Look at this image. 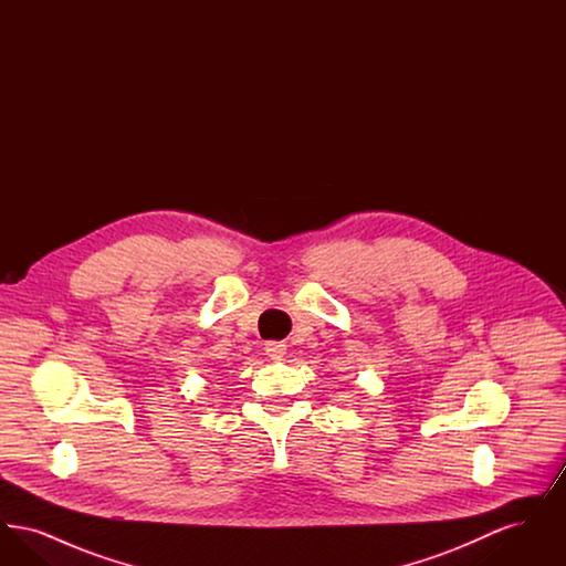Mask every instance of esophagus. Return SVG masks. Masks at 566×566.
<instances>
[{
    "instance_id": "esophagus-1",
    "label": "esophagus",
    "mask_w": 566,
    "mask_h": 566,
    "mask_svg": "<svg viewBox=\"0 0 566 566\" xmlns=\"http://www.w3.org/2000/svg\"><path fill=\"white\" fill-rule=\"evenodd\" d=\"M265 352L270 356L271 360H284L286 356V346L282 342H268L265 344Z\"/></svg>"
}]
</instances>
